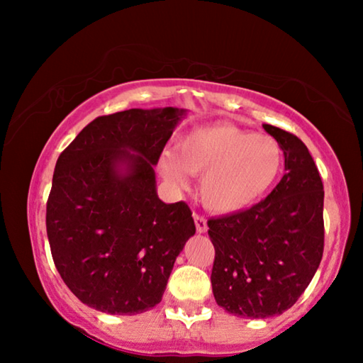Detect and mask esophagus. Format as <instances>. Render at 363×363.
<instances>
[{
    "mask_svg": "<svg viewBox=\"0 0 363 363\" xmlns=\"http://www.w3.org/2000/svg\"><path fill=\"white\" fill-rule=\"evenodd\" d=\"M194 220H195V229L199 233H205L208 230V224H206V219L205 216H201V214H196L194 213Z\"/></svg>",
    "mask_w": 363,
    "mask_h": 363,
    "instance_id": "34e87169",
    "label": "esophagus"
}]
</instances>
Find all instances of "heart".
Masks as SVG:
<instances>
[{
	"label": "heart",
	"mask_w": 363,
	"mask_h": 363,
	"mask_svg": "<svg viewBox=\"0 0 363 363\" xmlns=\"http://www.w3.org/2000/svg\"><path fill=\"white\" fill-rule=\"evenodd\" d=\"M285 153L277 139L218 123L189 131L164 153L160 171L174 186H186V171L201 177L200 196L214 213H235L256 203L275 186Z\"/></svg>",
	"instance_id": "1"
}]
</instances>
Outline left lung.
I'll use <instances>...</instances> for the list:
<instances>
[{"label": "left lung", "instance_id": "obj_1", "mask_svg": "<svg viewBox=\"0 0 363 363\" xmlns=\"http://www.w3.org/2000/svg\"><path fill=\"white\" fill-rule=\"evenodd\" d=\"M285 153L281 181L248 210L208 220L218 306L243 318L279 315L296 303L323 255V184L303 140L262 125Z\"/></svg>", "mask_w": 363, "mask_h": 363}]
</instances>
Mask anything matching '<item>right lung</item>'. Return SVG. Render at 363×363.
Instances as JSON below:
<instances>
[{"mask_svg": "<svg viewBox=\"0 0 363 363\" xmlns=\"http://www.w3.org/2000/svg\"><path fill=\"white\" fill-rule=\"evenodd\" d=\"M186 110L97 116L60 153L46 205L51 255L70 291L96 311L157 306L195 233L187 203H163L153 167Z\"/></svg>", "mask_w": 363, "mask_h": 363, "instance_id": "right-lung-1", "label": "right lung"}]
</instances>
